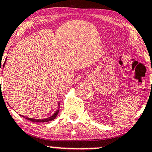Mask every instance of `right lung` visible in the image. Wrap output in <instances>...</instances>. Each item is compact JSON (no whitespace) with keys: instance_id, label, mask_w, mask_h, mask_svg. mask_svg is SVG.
I'll return each instance as SVG.
<instances>
[{"instance_id":"right-lung-1","label":"right lung","mask_w":152,"mask_h":152,"mask_svg":"<svg viewBox=\"0 0 152 152\" xmlns=\"http://www.w3.org/2000/svg\"><path fill=\"white\" fill-rule=\"evenodd\" d=\"M5 63H6V62L4 63V64H3V68H4L5 66ZM0 71H1V66H0ZM58 107H59L60 106V102L58 103ZM58 113H59V108L56 111V113H54V114L53 115H51L50 117H48V118H45V119H35V118H26V117H25L24 115H21V117H23V118H26V119L29 120V121H31V122H37V123H45V122H48V121H52L53 120H54L55 118H56V116L58 115Z\"/></svg>"}]
</instances>
